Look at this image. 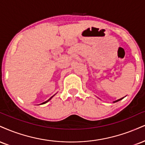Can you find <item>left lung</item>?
<instances>
[{
	"label": "left lung",
	"instance_id": "8db88e82",
	"mask_svg": "<svg viewBox=\"0 0 145 145\" xmlns=\"http://www.w3.org/2000/svg\"><path fill=\"white\" fill-rule=\"evenodd\" d=\"M121 99H118V100H117V101H114V102H113V103H116V102H118V101H120V100H121Z\"/></svg>",
	"mask_w": 145,
	"mask_h": 145
}]
</instances>
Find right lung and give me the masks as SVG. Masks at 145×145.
<instances>
[{"label": "right lung", "instance_id": "right-lung-1", "mask_svg": "<svg viewBox=\"0 0 145 145\" xmlns=\"http://www.w3.org/2000/svg\"><path fill=\"white\" fill-rule=\"evenodd\" d=\"M54 96V95H53ZM53 97H50V98L49 99H48V100H47L46 101H45V102H44V103H41L42 105V104H45V103H47V102H48V101H49L50 100V99H51L52 98H53Z\"/></svg>", "mask_w": 145, "mask_h": 145}]
</instances>
